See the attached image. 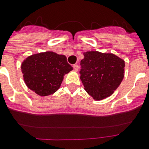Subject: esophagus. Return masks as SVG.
<instances>
[{"instance_id": "esophagus-1", "label": "esophagus", "mask_w": 149, "mask_h": 149, "mask_svg": "<svg viewBox=\"0 0 149 149\" xmlns=\"http://www.w3.org/2000/svg\"><path fill=\"white\" fill-rule=\"evenodd\" d=\"M73 68H74V69L76 71V72H77V71H78V69H79V65H77V64H74Z\"/></svg>"}]
</instances>
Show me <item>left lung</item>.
Returning <instances> with one entry per match:
<instances>
[{
  "label": "left lung",
  "mask_w": 149,
  "mask_h": 149,
  "mask_svg": "<svg viewBox=\"0 0 149 149\" xmlns=\"http://www.w3.org/2000/svg\"><path fill=\"white\" fill-rule=\"evenodd\" d=\"M81 61V80L84 89L95 100L111 95L124 77L125 61L112 54L91 51Z\"/></svg>",
  "instance_id": "8db88e82"
}]
</instances>
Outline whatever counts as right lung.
<instances>
[{
  "instance_id": "obj_1",
  "label": "right lung",
  "mask_w": 149,
  "mask_h": 149,
  "mask_svg": "<svg viewBox=\"0 0 149 149\" xmlns=\"http://www.w3.org/2000/svg\"><path fill=\"white\" fill-rule=\"evenodd\" d=\"M72 69L66 56L51 51L28 56L22 65L26 85L41 96L54 93L60 88L64 74Z\"/></svg>"
}]
</instances>
